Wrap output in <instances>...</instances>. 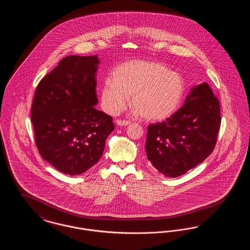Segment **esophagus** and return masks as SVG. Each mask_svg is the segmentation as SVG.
Wrapping results in <instances>:
<instances>
[{"instance_id":"esophagus-1","label":"esophagus","mask_w":250,"mask_h":250,"mask_svg":"<svg viewBox=\"0 0 250 250\" xmlns=\"http://www.w3.org/2000/svg\"><path fill=\"white\" fill-rule=\"evenodd\" d=\"M115 123H116V125H119V126H125V125H128L130 124V122L125 121V120H117Z\"/></svg>"}]
</instances>
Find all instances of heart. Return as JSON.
<instances>
[{
  "label": "heart",
  "mask_w": 250,
  "mask_h": 250,
  "mask_svg": "<svg viewBox=\"0 0 250 250\" xmlns=\"http://www.w3.org/2000/svg\"><path fill=\"white\" fill-rule=\"evenodd\" d=\"M186 85L183 77L158 62L132 60L117 66L100 90L103 108L117 114L131 96L132 115L151 122L170 117L181 105Z\"/></svg>",
  "instance_id": "1"
}]
</instances>
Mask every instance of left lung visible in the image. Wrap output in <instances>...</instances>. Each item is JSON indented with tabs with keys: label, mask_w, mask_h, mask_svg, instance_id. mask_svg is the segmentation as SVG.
<instances>
[{
	"label": "left lung",
	"mask_w": 250,
	"mask_h": 250,
	"mask_svg": "<svg viewBox=\"0 0 250 250\" xmlns=\"http://www.w3.org/2000/svg\"><path fill=\"white\" fill-rule=\"evenodd\" d=\"M220 121L219 101L210 86H193L183 107L165 122L148 126V160L167 177L185 174L212 154Z\"/></svg>",
	"instance_id": "1"
}]
</instances>
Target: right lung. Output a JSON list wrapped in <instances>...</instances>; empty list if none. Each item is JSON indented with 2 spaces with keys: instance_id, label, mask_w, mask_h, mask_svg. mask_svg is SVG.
Instances as JSON below:
<instances>
[{
  "instance_id": "right-lung-1",
  "label": "right lung",
  "mask_w": 250,
  "mask_h": 250,
  "mask_svg": "<svg viewBox=\"0 0 250 250\" xmlns=\"http://www.w3.org/2000/svg\"><path fill=\"white\" fill-rule=\"evenodd\" d=\"M97 55H70L36 88L32 123L39 154L57 170L80 175L98 162L112 117L95 108Z\"/></svg>"
}]
</instances>
